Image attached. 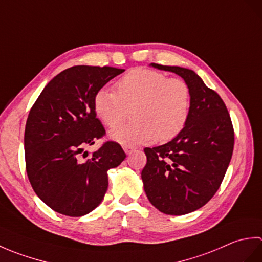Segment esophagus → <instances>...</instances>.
I'll list each match as a JSON object with an SVG mask.
<instances>
[{"instance_id":"obj_1","label":"esophagus","mask_w":262,"mask_h":262,"mask_svg":"<svg viewBox=\"0 0 262 262\" xmlns=\"http://www.w3.org/2000/svg\"><path fill=\"white\" fill-rule=\"evenodd\" d=\"M124 151L126 154H132L133 152L135 151V147L133 146H124Z\"/></svg>"}]
</instances>
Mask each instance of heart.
<instances>
[{
  "instance_id": "heart-1",
  "label": "heart",
  "mask_w": 262,
  "mask_h": 262,
  "mask_svg": "<svg viewBox=\"0 0 262 262\" xmlns=\"http://www.w3.org/2000/svg\"><path fill=\"white\" fill-rule=\"evenodd\" d=\"M116 91L100 89L94 110L102 124L114 127L127 118L133 120L109 133L114 141L136 145L152 140H173L186 127L191 109V91L179 77L146 69H135L118 80Z\"/></svg>"
}]
</instances>
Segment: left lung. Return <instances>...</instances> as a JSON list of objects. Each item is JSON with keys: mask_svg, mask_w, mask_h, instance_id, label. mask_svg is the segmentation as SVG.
<instances>
[{"mask_svg": "<svg viewBox=\"0 0 262 262\" xmlns=\"http://www.w3.org/2000/svg\"><path fill=\"white\" fill-rule=\"evenodd\" d=\"M151 65L173 72L188 83L191 109L179 135L161 146L144 148V190L160 211L185 215L203 207L219 190L232 158L234 130L223 100L193 71Z\"/></svg>", "mask_w": 262, "mask_h": 262, "instance_id": "obj_1", "label": "left lung"}]
</instances>
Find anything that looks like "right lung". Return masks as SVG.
Instances as JSON below:
<instances>
[{"label":"right lung","mask_w":262,"mask_h":262,"mask_svg":"<svg viewBox=\"0 0 262 262\" xmlns=\"http://www.w3.org/2000/svg\"><path fill=\"white\" fill-rule=\"evenodd\" d=\"M124 71L86 65L64 70L30 109L25 129L27 174L37 196L59 214L80 217L98 207L108 189V170L126 158L118 143L108 141L85 161L80 159L86 145L105 134L94 97Z\"/></svg>","instance_id":"1"}]
</instances>
